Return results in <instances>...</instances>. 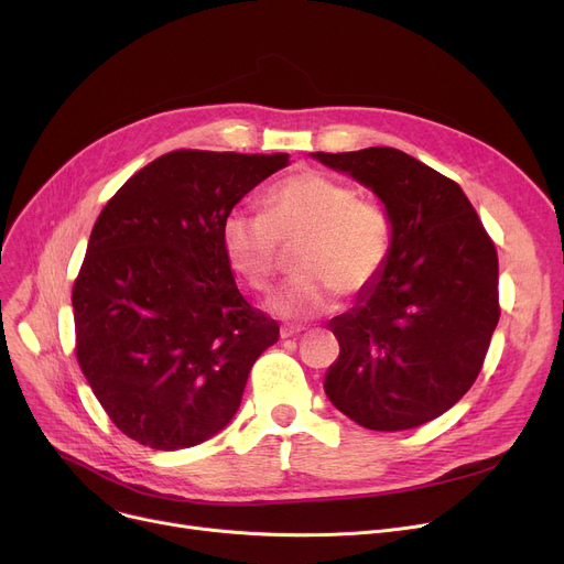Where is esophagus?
Segmentation results:
<instances>
[{"mask_svg":"<svg viewBox=\"0 0 564 564\" xmlns=\"http://www.w3.org/2000/svg\"><path fill=\"white\" fill-rule=\"evenodd\" d=\"M301 333H303L301 326H282V328H280V337H282V339L296 337V335H301Z\"/></svg>","mask_w":564,"mask_h":564,"instance_id":"34e87169","label":"esophagus"}]
</instances>
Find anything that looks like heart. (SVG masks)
Returning a JSON list of instances; mask_svg holds the SVG:
<instances>
[{
  "mask_svg": "<svg viewBox=\"0 0 564 564\" xmlns=\"http://www.w3.org/2000/svg\"><path fill=\"white\" fill-rule=\"evenodd\" d=\"M282 246H296L299 278L265 301L289 321L326 314L337 291L356 296L379 278L392 248L388 210L356 197L351 185L314 170L278 181L261 213L234 208L220 223V248L231 271L250 289L271 284Z\"/></svg>",
  "mask_w": 564,
  "mask_h": 564,
  "instance_id": "heart-1",
  "label": "heart"
}]
</instances>
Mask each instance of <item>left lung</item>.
<instances>
[{"instance_id": "8db88e82", "label": "left lung", "mask_w": 564, "mask_h": 564, "mask_svg": "<svg viewBox=\"0 0 564 564\" xmlns=\"http://www.w3.org/2000/svg\"><path fill=\"white\" fill-rule=\"evenodd\" d=\"M379 197L392 248L356 305L330 318L339 358L324 390L373 432L449 411L470 390L498 326V254L462 187L413 155L369 147L312 153Z\"/></svg>"}]
</instances>
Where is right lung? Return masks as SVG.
Listing matches in <instances>:
<instances>
[{
    "label": "right lung",
    "instance_id": "1",
    "mask_svg": "<svg viewBox=\"0 0 564 564\" xmlns=\"http://www.w3.org/2000/svg\"><path fill=\"white\" fill-rule=\"evenodd\" d=\"M289 153L172 151L105 204L73 286L75 354L121 432L193 447L231 422L275 318L238 291L220 223Z\"/></svg>",
    "mask_w": 564,
    "mask_h": 564
}]
</instances>
